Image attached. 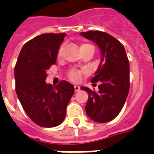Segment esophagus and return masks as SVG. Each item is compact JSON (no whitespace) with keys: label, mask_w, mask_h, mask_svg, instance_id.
<instances>
[{"label":"esophagus","mask_w":154,"mask_h":154,"mask_svg":"<svg viewBox=\"0 0 154 154\" xmlns=\"http://www.w3.org/2000/svg\"><path fill=\"white\" fill-rule=\"evenodd\" d=\"M74 89H75V92H78L80 90V86H78V85H75Z\"/></svg>","instance_id":"1"}]
</instances>
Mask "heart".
Wrapping results in <instances>:
<instances>
[{
    "instance_id": "heart-1",
    "label": "heart",
    "mask_w": 154,
    "mask_h": 154,
    "mask_svg": "<svg viewBox=\"0 0 154 154\" xmlns=\"http://www.w3.org/2000/svg\"><path fill=\"white\" fill-rule=\"evenodd\" d=\"M85 46H92V45H90L89 44H83L82 45V46H81V48H83V47H85ZM61 51H62V47L60 48V49H59V51H58V57H60V54H61ZM82 72H81V71H77V70H72V71H70L69 72V78L71 81H72V82H77L78 80L80 79V77H81V76H82Z\"/></svg>"
}]
</instances>
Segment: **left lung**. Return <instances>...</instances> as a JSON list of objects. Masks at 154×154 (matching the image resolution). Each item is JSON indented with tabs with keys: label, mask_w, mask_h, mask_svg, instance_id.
I'll return each instance as SVG.
<instances>
[{
	"label": "left lung",
	"mask_w": 154,
	"mask_h": 154,
	"mask_svg": "<svg viewBox=\"0 0 154 154\" xmlns=\"http://www.w3.org/2000/svg\"><path fill=\"white\" fill-rule=\"evenodd\" d=\"M81 35L95 42L101 54V63L91 80L93 85L99 83L98 92L81 87L89 95L85 112L94 122L105 123L119 114L126 101L129 90V60L123 45L107 32L89 31Z\"/></svg>",
	"instance_id": "8db88e82"
}]
</instances>
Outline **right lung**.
<instances>
[{"label": "right lung", "mask_w": 154, "mask_h": 154, "mask_svg": "<svg viewBox=\"0 0 154 154\" xmlns=\"http://www.w3.org/2000/svg\"><path fill=\"white\" fill-rule=\"evenodd\" d=\"M65 33H44L26 42L17 60L16 93L29 118L42 127L62 123L74 87L66 81L53 87L47 84L46 71L55 65Z\"/></svg>", "instance_id": "add662e5"}]
</instances>
